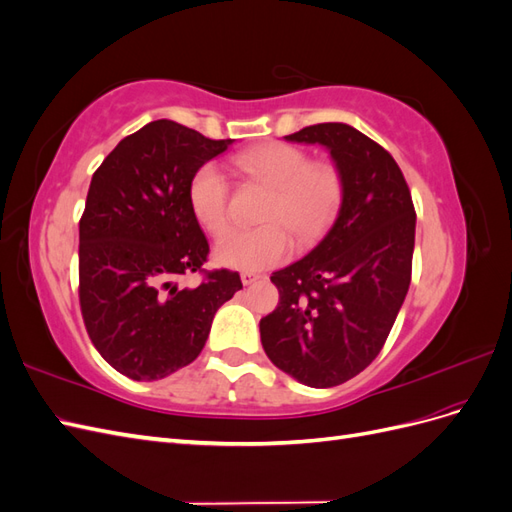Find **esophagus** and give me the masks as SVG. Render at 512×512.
I'll return each mask as SVG.
<instances>
[{
	"label": "esophagus",
	"instance_id": "34e87169",
	"mask_svg": "<svg viewBox=\"0 0 512 512\" xmlns=\"http://www.w3.org/2000/svg\"><path fill=\"white\" fill-rule=\"evenodd\" d=\"M258 277H260L258 273H252V271H243V273H241V282H243L245 286H250V284H254V282L258 280Z\"/></svg>",
	"mask_w": 512,
	"mask_h": 512
}]
</instances>
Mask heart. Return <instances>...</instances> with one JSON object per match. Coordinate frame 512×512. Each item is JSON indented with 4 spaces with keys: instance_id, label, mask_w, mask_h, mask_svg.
Returning <instances> with one entry per match:
<instances>
[{
    "instance_id": "b5f03b06",
    "label": "heart",
    "mask_w": 512,
    "mask_h": 512,
    "mask_svg": "<svg viewBox=\"0 0 512 512\" xmlns=\"http://www.w3.org/2000/svg\"><path fill=\"white\" fill-rule=\"evenodd\" d=\"M237 168L271 185V196L252 230H232L215 247L218 262L232 269L260 271L280 265L290 256L292 239L307 245L316 241L342 200V175L329 162H309V156L288 143H265L247 149L235 158ZM190 205L211 235L228 228L230 183L213 162L200 166L190 181Z\"/></svg>"
}]
</instances>
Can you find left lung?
<instances>
[{
  "mask_svg": "<svg viewBox=\"0 0 512 512\" xmlns=\"http://www.w3.org/2000/svg\"><path fill=\"white\" fill-rule=\"evenodd\" d=\"M331 151L342 207L312 252L275 271L280 303L260 320L275 367L314 389L354 378L376 359L412 280L416 211L393 156L346 123H316L286 136Z\"/></svg>",
  "mask_w": 512,
  "mask_h": 512,
  "instance_id": "obj_1",
  "label": "left lung"
}]
</instances>
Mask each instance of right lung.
I'll use <instances>...</instances> for the list:
<instances>
[{
	"mask_svg": "<svg viewBox=\"0 0 512 512\" xmlns=\"http://www.w3.org/2000/svg\"><path fill=\"white\" fill-rule=\"evenodd\" d=\"M232 141L158 119L123 138L91 177L79 222V301L102 359L132 380H162L203 350L213 316L243 288L203 265L209 243L190 205L196 170ZM200 272L198 287L180 277Z\"/></svg>",
	"mask_w": 512,
	"mask_h": 512,
	"instance_id": "right-lung-1",
	"label": "right lung"
}]
</instances>
